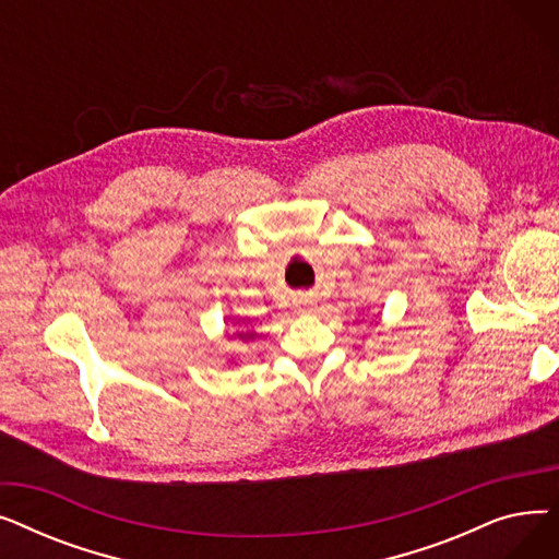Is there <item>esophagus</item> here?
<instances>
[{
	"label": "esophagus",
	"instance_id": "obj_1",
	"mask_svg": "<svg viewBox=\"0 0 559 559\" xmlns=\"http://www.w3.org/2000/svg\"><path fill=\"white\" fill-rule=\"evenodd\" d=\"M301 304H304V306H306V304H308V301H301Z\"/></svg>",
	"mask_w": 559,
	"mask_h": 559
}]
</instances>
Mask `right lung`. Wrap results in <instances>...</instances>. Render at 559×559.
Here are the masks:
<instances>
[{
  "label": "right lung",
  "mask_w": 559,
  "mask_h": 559,
  "mask_svg": "<svg viewBox=\"0 0 559 559\" xmlns=\"http://www.w3.org/2000/svg\"><path fill=\"white\" fill-rule=\"evenodd\" d=\"M235 337H238V340H251L253 333H235Z\"/></svg>",
  "instance_id": "add662e5"
}]
</instances>
